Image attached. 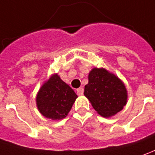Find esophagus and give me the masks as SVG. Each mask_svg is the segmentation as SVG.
Segmentation results:
<instances>
[{
    "label": "esophagus",
    "mask_w": 155,
    "mask_h": 155,
    "mask_svg": "<svg viewBox=\"0 0 155 155\" xmlns=\"http://www.w3.org/2000/svg\"><path fill=\"white\" fill-rule=\"evenodd\" d=\"M77 94L78 95H83L84 94V88H79L77 89Z\"/></svg>",
    "instance_id": "obj_1"
}]
</instances>
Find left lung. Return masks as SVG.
<instances>
[{
	"label": "left lung",
	"mask_w": 155,
	"mask_h": 155,
	"mask_svg": "<svg viewBox=\"0 0 155 155\" xmlns=\"http://www.w3.org/2000/svg\"><path fill=\"white\" fill-rule=\"evenodd\" d=\"M84 95L99 115L107 118L120 112L127 102L124 83L104 68L94 67L89 71Z\"/></svg>",
	"instance_id": "1"
}]
</instances>
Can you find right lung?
<instances>
[{"label": "right lung", "mask_w": 155, "mask_h": 155, "mask_svg": "<svg viewBox=\"0 0 155 155\" xmlns=\"http://www.w3.org/2000/svg\"><path fill=\"white\" fill-rule=\"evenodd\" d=\"M78 95L72 88L54 73L45 81L36 95V105L41 115L53 120L68 115Z\"/></svg>", "instance_id": "add662e5"}]
</instances>
